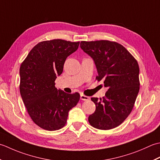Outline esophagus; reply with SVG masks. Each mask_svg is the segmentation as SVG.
Instances as JSON below:
<instances>
[{"instance_id": "esophagus-1", "label": "esophagus", "mask_w": 160, "mask_h": 160, "mask_svg": "<svg viewBox=\"0 0 160 160\" xmlns=\"http://www.w3.org/2000/svg\"><path fill=\"white\" fill-rule=\"evenodd\" d=\"M80 99H81V100H83V101H88L90 98L89 97H87V96H86V95H84V94H81V95H80Z\"/></svg>"}]
</instances>
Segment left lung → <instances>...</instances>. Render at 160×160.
I'll list each match as a JSON object with an SVG mask.
<instances>
[{
	"label": "left lung",
	"instance_id": "1",
	"mask_svg": "<svg viewBox=\"0 0 160 160\" xmlns=\"http://www.w3.org/2000/svg\"><path fill=\"white\" fill-rule=\"evenodd\" d=\"M80 47L94 62L98 72L96 79L103 81L108 88L103 98H91L96 110L89 116L88 122L97 129L116 128L131 112L139 92L138 61L117 42L81 41Z\"/></svg>",
	"mask_w": 160,
	"mask_h": 160
}]
</instances>
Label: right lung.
I'll list each match as a JSON object with an SVG mask.
<instances>
[{"instance_id":"1","label":"right lung","mask_w":160,"mask_h":160,"mask_svg":"<svg viewBox=\"0 0 160 160\" xmlns=\"http://www.w3.org/2000/svg\"><path fill=\"white\" fill-rule=\"evenodd\" d=\"M79 42L62 39L42 41L32 49L20 67V93L29 115L47 130L66 125L68 112L79 102L78 92L68 94L55 87L66 58L79 48Z\"/></svg>"}]
</instances>
